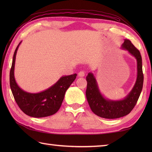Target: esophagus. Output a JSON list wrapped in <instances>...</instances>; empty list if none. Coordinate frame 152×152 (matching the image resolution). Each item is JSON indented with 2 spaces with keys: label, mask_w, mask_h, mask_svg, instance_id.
I'll return each mask as SVG.
<instances>
[{
  "label": "esophagus",
  "mask_w": 152,
  "mask_h": 152,
  "mask_svg": "<svg viewBox=\"0 0 152 152\" xmlns=\"http://www.w3.org/2000/svg\"><path fill=\"white\" fill-rule=\"evenodd\" d=\"M78 76L80 77H83L85 76V72L84 71H80V72L78 73Z\"/></svg>",
  "instance_id": "obj_1"
}]
</instances>
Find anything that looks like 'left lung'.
<instances>
[{
    "label": "left lung",
    "instance_id": "left-lung-1",
    "mask_svg": "<svg viewBox=\"0 0 152 152\" xmlns=\"http://www.w3.org/2000/svg\"><path fill=\"white\" fill-rule=\"evenodd\" d=\"M127 50L137 61V78L131 91L124 99L112 101L105 99L100 92L97 83L91 72L86 76V98L92 112L96 115L106 119H115L129 114L136 105L142 89L144 75L142 64V57L139 50L134 46L129 40L125 39L121 46Z\"/></svg>",
    "mask_w": 152,
    "mask_h": 152
}]
</instances>
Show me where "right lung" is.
Instances as JSON below:
<instances>
[{
	"label": "right lung",
	"mask_w": 152,
	"mask_h": 152,
	"mask_svg": "<svg viewBox=\"0 0 152 152\" xmlns=\"http://www.w3.org/2000/svg\"><path fill=\"white\" fill-rule=\"evenodd\" d=\"M19 42L14 51L10 72V85L15 101L25 114L33 118H43L53 115L59 110L64 94L76 79L77 74L62 76L50 88L38 93L24 91L18 86L14 78L15 56Z\"/></svg>",
	"instance_id": "right-lung-1"
}]
</instances>
